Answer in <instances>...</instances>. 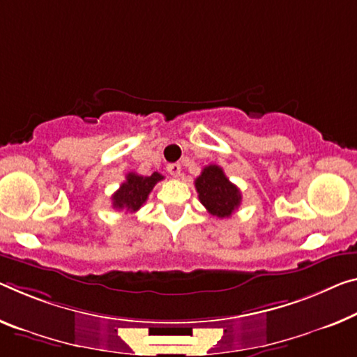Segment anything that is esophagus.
Returning a JSON list of instances; mask_svg holds the SVG:
<instances>
[{
  "mask_svg": "<svg viewBox=\"0 0 357 357\" xmlns=\"http://www.w3.org/2000/svg\"><path fill=\"white\" fill-rule=\"evenodd\" d=\"M180 171H182V169H180V164L178 162L169 164V166H167V172L171 174L172 177H180Z\"/></svg>",
  "mask_w": 357,
  "mask_h": 357,
  "instance_id": "esophagus-1",
  "label": "esophagus"
}]
</instances>
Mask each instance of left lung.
<instances>
[{"label":"left lung","mask_w":357,"mask_h":357,"mask_svg":"<svg viewBox=\"0 0 357 357\" xmlns=\"http://www.w3.org/2000/svg\"><path fill=\"white\" fill-rule=\"evenodd\" d=\"M195 186L201 204L218 218L231 217L243 199L238 186L229 182L223 169L217 164L202 169L199 177L195 180Z\"/></svg>","instance_id":"left-lung-1"}]
</instances>
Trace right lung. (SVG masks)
Segmentation results:
<instances>
[{
	"label": "right lung",
	"instance_id": "obj_1",
	"mask_svg": "<svg viewBox=\"0 0 357 357\" xmlns=\"http://www.w3.org/2000/svg\"><path fill=\"white\" fill-rule=\"evenodd\" d=\"M162 178L164 177L160 172H153L148 177H144V175H139L135 172H129L126 175V182L121 183L119 190L112 196L113 207L118 211H139L146 202L148 195L151 193L153 186Z\"/></svg>",
	"mask_w": 357,
	"mask_h": 357
}]
</instances>
